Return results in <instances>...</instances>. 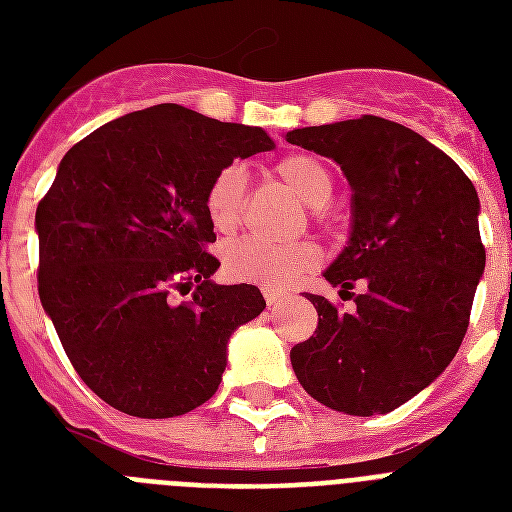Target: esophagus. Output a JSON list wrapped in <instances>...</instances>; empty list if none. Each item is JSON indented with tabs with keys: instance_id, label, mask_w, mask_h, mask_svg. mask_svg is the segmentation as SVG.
<instances>
[{
	"instance_id": "1",
	"label": "esophagus",
	"mask_w": 512,
	"mask_h": 512,
	"mask_svg": "<svg viewBox=\"0 0 512 512\" xmlns=\"http://www.w3.org/2000/svg\"><path fill=\"white\" fill-rule=\"evenodd\" d=\"M263 297L268 305H279L284 300V292H279V289H263Z\"/></svg>"
}]
</instances>
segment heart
<instances>
[{
  "instance_id": "b5f03b06",
  "label": "heart",
  "mask_w": 512,
  "mask_h": 512,
  "mask_svg": "<svg viewBox=\"0 0 512 512\" xmlns=\"http://www.w3.org/2000/svg\"><path fill=\"white\" fill-rule=\"evenodd\" d=\"M273 175L313 209V217L319 220L321 209L327 207L335 193V175L324 159L313 154H289L273 164ZM244 201H247V172L239 164H231L212 177L204 193V212L212 225V231L220 236H231L241 225L244 217ZM321 260L319 247L313 241H297L287 247H273L263 241L244 239L236 241L223 252L225 273L236 281L260 284L268 289H281L303 279Z\"/></svg>"
}]
</instances>
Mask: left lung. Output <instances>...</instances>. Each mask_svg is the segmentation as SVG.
<instances>
[{
	"label": "left lung",
	"instance_id": "8db88e82",
	"mask_svg": "<svg viewBox=\"0 0 512 512\" xmlns=\"http://www.w3.org/2000/svg\"><path fill=\"white\" fill-rule=\"evenodd\" d=\"M287 140L335 159L348 177L350 241L324 279L342 297L365 284L353 313L308 295L319 327L292 348V369L335 412H393L444 372L468 332L486 265L478 193L441 148L380 116L303 127Z\"/></svg>",
	"mask_w": 512,
	"mask_h": 512
}]
</instances>
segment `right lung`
Here are the masks:
<instances>
[{
	"label": "right lung",
	"mask_w": 512,
	"mask_h": 512,
	"mask_svg": "<svg viewBox=\"0 0 512 512\" xmlns=\"http://www.w3.org/2000/svg\"><path fill=\"white\" fill-rule=\"evenodd\" d=\"M260 127L191 108L119 116L79 140L36 207L39 300L87 388L132 417H177L215 396L252 284H215L204 212L212 177L271 151ZM177 288L192 292L183 304Z\"/></svg>",
	"instance_id": "obj_1"
}]
</instances>
